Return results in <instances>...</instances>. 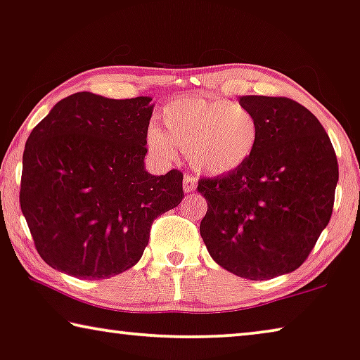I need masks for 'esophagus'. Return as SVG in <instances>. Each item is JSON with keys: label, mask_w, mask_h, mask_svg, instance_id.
Masks as SVG:
<instances>
[{"label": "esophagus", "mask_w": 360, "mask_h": 360, "mask_svg": "<svg viewBox=\"0 0 360 360\" xmlns=\"http://www.w3.org/2000/svg\"><path fill=\"white\" fill-rule=\"evenodd\" d=\"M197 189V179L194 176L186 174L184 176V191L186 192H194Z\"/></svg>", "instance_id": "1"}]
</instances>
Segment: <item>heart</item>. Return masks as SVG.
I'll list each match as a JSON object with an SVG mask.
<instances>
[{"mask_svg": "<svg viewBox=\"0 0 360 360\" xmlns=\"http://www.w3.org/2000/svg\"><path fill=\"white\" fill-rule=\"evenodd\" d=\"M160 117L165 131L148 127V148L157 157L171 160L179 147L200 173H234L259 147V121L249 108L231 100L179 96L163 106Z\"/></svg>", "mask_w": 360, "mask_h": 360, "instance_id": "1", "label": "heart"}]
</instances>
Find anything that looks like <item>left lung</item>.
Returning a JSON list of instances; mask_svg holds the SVG:
<instances>
[{"label":"left lung","instance_id":"1","mask_svg":"<svg viewBox=\"0 0 360 360\" xmlns=\"http://www.w3.org/2000/svg\"><path fill=\"white\" fill-rule=\"evenodd\" d=\"M260 126L243 168L202 178L208 210L200 236L224 270L271 280L304 264L333 212L338 160L328 134L305 106L284 96H240Z\"/></svg>","mask_w":360,"mask_h":360}]
</instances>
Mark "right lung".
Returning <instances> with one entry per match:
<instances>
[{"instance_id": "1", "label": "right lung", "mask_w": 360, "mask_h": 360, "mask_svg": "<svg viewBox=\"0 0 360 360\" xmlns=\"http://www.w3.org/2000/svg\"><path fill=\"white\" fill-rule=\"evenodd\" d=\"M150 96L69 95L25 142L20 210L37 252L80 280H106L141 260L153 219L178 207L182 173L143 166Z\"/></svg>"}]
</instances>
